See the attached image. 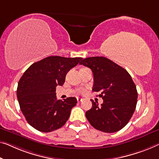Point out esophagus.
<instances>
[{"label":"esophagus","instance_id":"obj_1","mask_svg":"<svg viewBox=\"0 0 159 159\" xmlns=\"http://www.w3.org/2000/svg\"><path fill=\"white\" fill-rule=\"evenodd\" d=\"M77 101H78V102H80V101H82V98H77Z\"/></svg>","mask_w":159,"mask_h":159}]
</instances>
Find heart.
I'll return each mask as SVG.
<instances>
[{
    "label": "heart",
    "mask_w": 159,
    "mask_h": 159,
    "mask_svg": "<svg viewBox=\"0 0 159 159\" xmlns=\"http://www.w3.org/2000/svg\"><path fill=\"white\" fill-rule=\"evenodd\" d=\"M80 93H85V90H80Z\"/></svg>",
    "instance_id": "b5f03b06"
}]
</instances>
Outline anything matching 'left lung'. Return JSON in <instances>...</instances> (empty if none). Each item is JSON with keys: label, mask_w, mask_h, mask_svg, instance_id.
<instances>
[{"label": "left lung", "mask_w": 159, "mask_h": 159, "mask_svg": "<svg viewBox=\"0 0 159 159\" xmlns=\"http://www.w3.org/2000/svg\"><path fill=\"white\" fill-rule=\"evenodd\" d=\"M80 65L93 73V91L100 92L103 102L91 100L92 108L86 116L95 129L105 133L122 129L131 119L137 103L138 93L131 76L125 69L105 57H89Z\"/></svg>", "instance_id": "8db88e82"}]
</instances>
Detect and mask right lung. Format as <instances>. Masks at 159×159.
Returning a JSON list of instances; mask_svg holds the SVG:
<instances>
[{
  "mask_svg": "<svg viewBox=\"0 0 159 159\" xmlns=\"http://www.w3.org/2000/svg\"><path fill=\"white\" fill-rule=\"evenodd\" d=\"M82 59L48 56L33 63L23 73L18 84L17 98L23 116L34 129L51 132L67 121L77 99L57 100L56 88L63 86L67 73Z\"/></svg>",
  "mask_w": 159,
  "mask_h": 159,
  "instance_id": "1",
  "label": "right lung"
}]
</instances>
